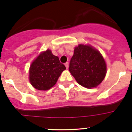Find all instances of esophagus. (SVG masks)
<instances>
[{"mask_svg":"<svg viewBox=\"0 0 132 132\" xmlns=\"http://www.w3.org/2000/svg\"><path fill=\"white\" fill-rule=\"evenodd\" d=\"M65 67H66V68H67V69H68V68H69V63L68 62L65 63Z\"/></svg>","mask_w":132,"mask_h":132,"instance_id":"34e87169","label":"esophagus"}]
</instances>
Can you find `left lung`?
<instances>
[{
    "label": "left lung",
    "instance_id": "obj_1",
    "mask_svg": "<svg viewBox=\"0 0 132 132\" xmlns=\"http://www.w3.org/2000/svg\"><path fill=\"white\" fill-rule=\"evenodd\" d=\"M70 73L84 87H96L106 74V65L101 53L92 46L79 44L70 61Z\"/></svg>",
    "mask_w": 132,
    "mask_h": 132
}]
</instances>
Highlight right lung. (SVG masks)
<instances>
[{
    "instance_id": "right-lung-1",
    "label": "right lung",
    "mask_w": 132,
    "mask_h": 132,
    "mask_svg": "<svg viewBox=\"0 0 132 132\" xmlns=\"http://www.w3.org/2000/svg\"><path fill=\"white\" fill-rule=\"evenodd\" d=\"M65 65L61 63L58 57L50 50L41 53L34 61L29 71L30 83L36 89L47 90L53 87L64 70Z\"/></svg>"
}]
</instances>
